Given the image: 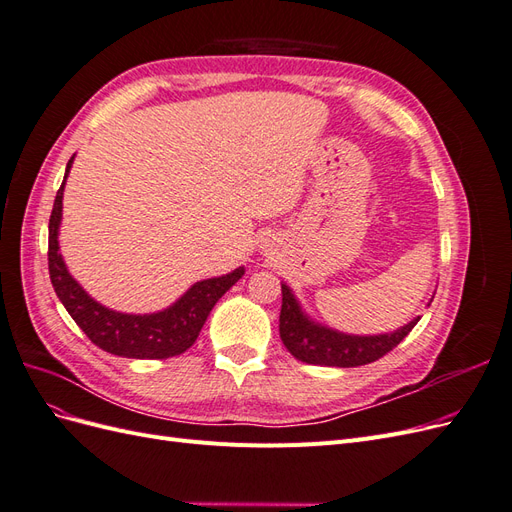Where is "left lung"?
Listing matches in <instances>:
<instances>
[{
    "instance_id": "8db88e82",
    "label": "left lung",
    "mask_w": 512,
    "mask_h": 512,
    "mask_svg": "<svg viewBox=\"0 0 512 512\" xmlns=\"http://www.w3.org/2000/svg\"><path fill=\"white\" fill-rule=\"evenodd\" d=\"M429 299L427 305H431ZM421 316L412 318L404 327L393 333L378 335H352L342 333L316 322L305 314L299 299L288 284H282V314H280V337L288 352L309 365L327 367H359L378 361L380 356L391 352L404 339Z\"/></svg>"
}]
</instances>
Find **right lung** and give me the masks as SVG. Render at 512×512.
<instances>
[{
    "label": "right lung",
    "instance_id": "1",
    "mask_svg": "<svg viewBox=\"0 0 512 512\" xmlns=\"http://www.w3.org/2000/svg\"><path fill=\"white\" fill-rule=\"evenodd\" d=\"M72 162L74 156L66 166V175L57 190L49 220V273L59 301L64 303L72 320L79 324L91 342L115 356L168 359V356L185 352L196 342L213 305L224 297L226 290L241 280L245 269L239 267L226 275L196 282L173 305L153 314H123L98 303L70 275L64 258L59 254V224L61 209H64L61 200H64Z\"/></svg>",
    "mask_w": 512,
    "mask_h": 512
}]
</instances>
